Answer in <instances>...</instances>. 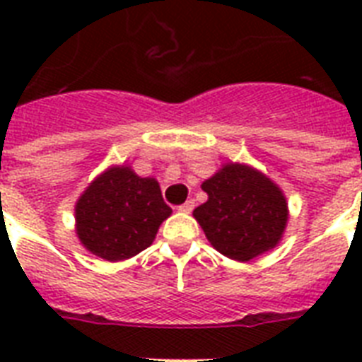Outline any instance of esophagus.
I'll list each match as a JSON object with an SVG mask.
<instances>
[{
	"mask_svg": "<svg viewBox=\"0 0 362 362\" xmlns=\"http://www.w3.org/2000/svg\"><path fill=\"white\" fill-rule=\"evenodd\" d=\"M193 206H195V203H193V199H189V201H186V203L178 206V212L189 214V212H192V210H193Z\"/></svg>",
	"mask_w": 362,
	"mask_h": 362,
	"instance_id": "obj_1",
	"label": "esophagus"
}]
</instances>
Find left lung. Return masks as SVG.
Segmentation results:
<instances>
[{
    "label": "left lung",
    "instance_id": "1",
    "mask_svg": "<svg viewBox=\"0 0 362 362\" xmlns=\"http://www.w3.org/2000/svg\"><path fill=\"white\" fill-rule=\"evenodd\" d=\"M201 187L209 199L193 210V218L226 257L246 263L280 244L289 209L284 192L264 173L229 161Z\"/></svg>",
    "mask_w": 362,
    "mask_h": 362
}]
</instances>
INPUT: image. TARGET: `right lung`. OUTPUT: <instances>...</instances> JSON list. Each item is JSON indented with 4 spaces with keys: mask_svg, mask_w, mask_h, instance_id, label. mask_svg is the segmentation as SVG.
<instances>
[{
    "mask_svg": "<svg viewBox=\"0 0 362 362\" xmlns=\"http://www.w3.org/2000/svg\"><path fill=\"white\" fill-rule=\"evenodd\" d=\"M170 214L156 178L112 165L76 201L75 231L88 252L116 263L146 250Z\"/></svg>",
    "mask_w": 362,
    "mask_h": 362,
    "instance_id": "1",
    "label": "right lung"
}]
</instances>
